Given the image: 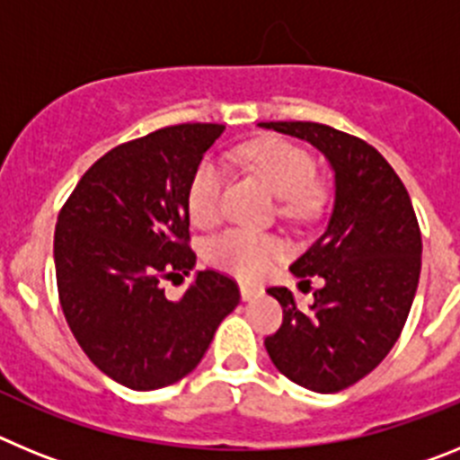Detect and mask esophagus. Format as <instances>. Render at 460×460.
<instances>
[{
  "label": "esophagus",
  "instance_id": "1",
  "mask_svg": "<svg viewBox=\"0 0 460 460\" xmlns=\"http://www.w3.org/2000/svg\"><path fill=\"white\" fill-rule=\"evenodd\" d=\"M239 292H242V299H246V302H249V299H253V296H258L260 292H262V288L246 286V283H242V286H239Z\"/></svg>",
  "mask_w": 460,
  "mask_h": 460
}]
</instances>
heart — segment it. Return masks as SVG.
<instances>
[{
    "label": "heart",
    "mask_w": 460,
    "mask_h": 460,
    "mask_svg": "<svg viewBox=\"0 0 460 460\" xmlns=\"http://www.w3.org/2000/svg\"><path fill=\"white\" fill-rule=\"evenodd\" d=\"M243 168L258 174L280 202V214L286 218H311L323 205V189L315 181V161L304 147L286 137H258L234 152ZM227 174L217 161H205L190 177L189 214L198 226L217 223L223 209ZM286 253V243L270 233L251 227H227L209 239L205 255L218 270L253 280L265 276Z\"/></svg>",
    "instance_id": "1"
}]
</instances>
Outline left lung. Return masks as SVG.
I'll list each match as a JSON object with an SVG mask.
<instances>
[{"instance_id": "obj_1", "label": "left lung", "mask_w": 460, "mask_h": 460, "mask_svg": "<svg viewBox=\"0 0 460 460\" xmlns=\"http://www.w3.org/2000/svg\"><path fill=\"white\" fill-rule=\"evenodd\" d=\"M302 137L334 168L327 230L292 262L302 283L320 276L315 302L299 311L288 288H270L283 324L265 339L274 367L320 394L341 392L373 371L398 341L421 271V233L403 181L376 147L318 121H262Z\"/></svg>"}]
</instances>
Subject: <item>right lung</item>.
Returning a JSON list of instances; mask_svg holds the SVG:
<instances>
[{"instance_id": "right-lung-1", "label": "right lung", "mask_w": 460, "mask_h": 460, "mask_svg": "<svg viewBox=\"0 0 460 460\" xmlns=\"http://www.w3.org/2000/svg\"><path fill=\"white\" fill-rule=\"evenodd\" d=\"M223 124L165 126L96 161L55 226L64 318L93 367L149 392L189 376L239 304L234 279L198 271L170 302L161 280L195 265L189 184Z\"/></svg>"}]
</instances>
